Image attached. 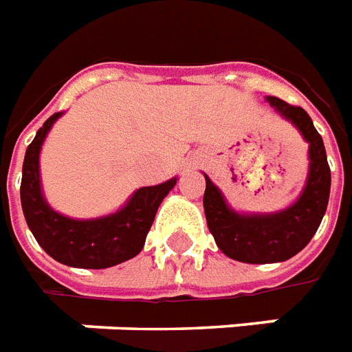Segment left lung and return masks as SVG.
<instances>
[{
	"mask_svg": "<svg viewBox=\"0 0 352 352\" xmlns=\"http://www.w3.org/2000/svg\"><path fill=\"white\" fill-rule=\"evenodd\" d=\"M283 118L300 130L309 143V173L300 198L277 213L243 214L226 204L219 186L206 175L204 209L209 232L226 256L245 264L285 262L302 251L320 226L330 198V166L320 133L315 130L311 116L302 107L267 96Z\"/></svg>",
	"mask_w": 352,
	"mask_h": 352,
	"instance_id": "8db88e82",
	"label": "left lung"
}]
</instances>
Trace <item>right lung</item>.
I'll list each match as a JSON object with an SVG mask.
<instances>
[{
    "label": "right lung",
    "instance_id": "add662e5",
    "mask_svg": "<svg viewBox=\"0 0 352 352\" xmlns=\"http://www.w3.org/2000/svg\"><path fill=\"white\" fill-rule=\"evenodd\" d=\"M62 113H54L35 133L22 166L20 201L28 228L43 251L60 264L87 270H103L138 256L153 226L162 199L177 184V179L143 186L131 194L116 213L100 219H69L47 204L39 177V153L47 133Z\"/></svg>",
    "mask_w": 352,
    "mask_h": 352
}]
</instances>
